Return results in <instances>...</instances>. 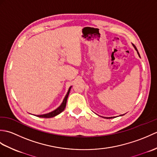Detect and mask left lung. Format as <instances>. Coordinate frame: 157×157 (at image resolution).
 I'll return each mask as SVG.
<instances>
[{
	"instance_id": "1",
	"label": "left lung",
	"mask_w": 157,
	"mask_h": 157,
	"mask_svg": "<svg viewBox=\"0 0 157 157\" xmlns=\"http://www.w3.org/2000/svg\"><path fill=\"white\" fill-rule=\"evenodd\" d=\"M133 46H134V48H135V49L136 50V51H137V52H138V54L139 56H140V55L139 52H138V50H137V48H136V46H135L134 44H133ZM113 117H106V119H111V118H113Z\"/></svg>"
}]
</instances>
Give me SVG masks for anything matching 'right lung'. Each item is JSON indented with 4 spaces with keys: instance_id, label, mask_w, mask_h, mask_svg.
<instances>
[{
    "instance_id": "obj_1",
    "label": "right lung",
    "mask_w": 157,
    "mask_h": 157,
    "mask_svg": "<svg viewBox=\"0 0 157 157\" xmlns=\"http://www.w3.org/2000/svg\"><path fill=\"white\" fill-rule=\"evenodd\" d=\"M71 88V86L69 88V90L67 93V94L65 96V97L63 100V101L62 102V104L60 105L59 107L55 109V111H53L51 113H46V114H44V115H37V117H42V118H51V117H55L56 115H57L59 114H60L61 112H63L64 111V109L66 106V103H67V100L68 98V96L69 94V92H70V90Z\"/></svg>"
}]
</instances>
